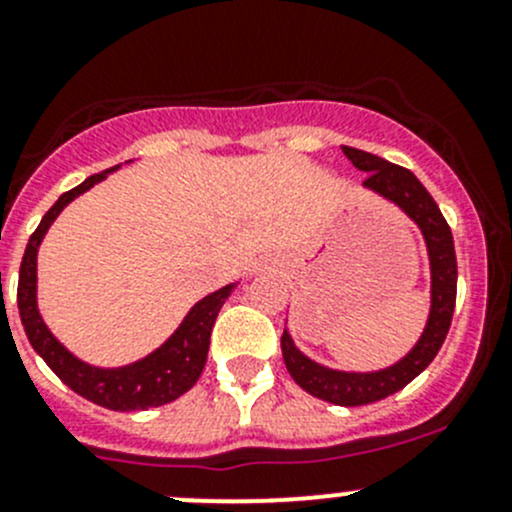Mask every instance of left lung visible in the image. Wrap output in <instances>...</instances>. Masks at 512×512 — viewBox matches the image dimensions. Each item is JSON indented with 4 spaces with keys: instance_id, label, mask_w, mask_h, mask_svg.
<instances>
[{
    "instance_id": "left-lung-1",
    "label": "left lung",
    "mask_w": 512,
    "mask_h": 512,
    "mask_svg": "<svg viewBox=\"0 0 512 512\" xmlns=\"http://www.w3.org/2000/svg\"><path fill=\"white\" fill-rule=\"evenodd\" d=\"M342 151L356 168L369 173L364 178V188L376 190L384 198L394 200L411 220H416L423 237H426L428 257H431V314H428V324L418 344L399 364L371 371V374L334 371L314 364L312 359L299 352L287 329L282 334V356H285L289 376L307 394L337 406H364L401 391L436 359L448 327H451L453 307H456L458 265L451 227L438 210L436 200L431 198V193L423 188L421 180L409 168H401V165L389 163L374 153L359 151V148L342 146Z\"/></svg>"
}]
</instances>
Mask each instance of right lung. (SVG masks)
<instances>
[{"instance_id": "add662e5", "label": "right lung", "mask_w": 512, "mask_h": 512, "mask_svg": "<svg viewBox=\"0 0 512 512\" xmlns=\"http://www.w3.org/2000/svg\"><path fill=\"white\" fill-rule=\"evenodd\" d=\"M108 170L91 175L84 183L76 185L74 190L61 195V198L51 205L49 213L41 218L39 227H36L32 237H29V245L22 257V267H19L17 304L24 332H27L36 354L46 361V366H49L71 391H76V394L84 396V399L103 406V409L143 411L151 409V406L170 404V401H175L178 396H183L185 391L193 389L195 381L203 374L205 359H208L210 332H213L215 319H218L220 307H223L225 299L230 297L235 285H227L223 289H218V292L208 294L205 299H200V302L190 309L188 317L183 319L178 332H175L158 352H153L151 356H146V359L136 361V364L131 366H123V369H96V366L84 364V361H79L76 356L66 352V349L51 337L46 324L41 322L39 309H36V250H39V242L44 240V232L49 230L51 223H54L56 215H59L76 195L94 188L98 180L106 178Z\"/></svg>"}]
</instances>
